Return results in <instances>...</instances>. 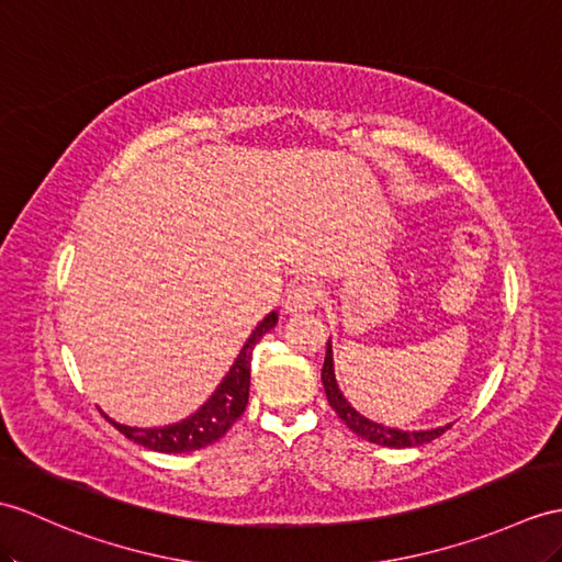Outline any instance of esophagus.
Here are the masks:
<instances>
[{
  "mask_svg": "<svg viewBox=\"0 0 562 562\" xmlns=\"http://www.w3.org/2000/svg\"><path fill=\"white\" fill-rule=\"evenodd\" d=\"M321 286L316 282H296L292 284L290 290H286V296H284V311L286 313H306V311H313L318 306L321 302Z\"/></svg>",
  "mask_w": 562,
  "mask_h": 562,
  "instance_id": "34e87169",
  "label": "esophagus"
}]
</instances>
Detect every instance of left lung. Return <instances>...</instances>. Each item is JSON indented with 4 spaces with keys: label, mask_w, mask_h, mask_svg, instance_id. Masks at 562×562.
<instances>
[{
    "label": "left lung",
    "mask_w": 562,
    "mask_h": 562,
    "mask_svg": "<svg viewBox=\"0 0 562 562\" xmlns=\"http://www.w3.org/2000/svg\"><path fill=\"white\" fill-rule=\"evenodd\" d=\"M323 387H325V397H328L330 407L335 409V414L347 424L349 430H355L357 436H361L363 440L375 442V446H385V448H416L424 446V442L436 440L438 436L446 434L450 426H440L434 430H400V428H387L375 422H369L367 416H361L351 404L342 397L340 387L335 383V371H333V349L328 345L325 349V361H323Z\"/></svg>",
    "instance_id": "obj_1"
}]
</instances>
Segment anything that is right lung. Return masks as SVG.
<instances>
[{"mask_svg": "<svg viewBox=\"0 0 562 562\" xmlns=\"http://www.w3.org/2000/svg\"><path fill=\"white\" fill-rule=\"evenodd\" d=\"M276 323L278 313L272 311L254 330L249 340H246L237 361H234V367L225 375V381L217 385L213 397L207 400L199 412L191 414L189 419L165 428H132L116 424L112 419L110 424L128 440H134L138 446L155 452H191L211 446V442L225 436L232 424L244 414L246 402H249L254 347L260 342V337L276 328Z\"/></svg>", "mask_w": 562, "mask_h": 562, "instance_id": "1", "label": "right lung"}]
</instances>
